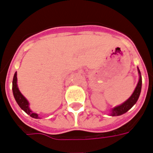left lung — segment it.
Returning <instances> with one entry per match:
<instances>
[{
    "mask_svg": "<svg viewBox=\"0 0 153 153\" xmlns=\"http://www.w3.org/2000/svg\"><path fill=\"white\" fill-rule=\"evenodd\" d=\"M139 74V81L137 83V86L135 88L134 91L133 93V94L130 96L128 100H126L124 103H123L122 105H119V106L115 107L114 108L111 109V116H116V115H121L124 113H126V111L130 110L134 105L136 104V102L138 100V97L140 96L141 90V84H142V81H141V75L140 70L137 68Z\"/></svg>",
    "mask_w": 153,
    "mask_h": 153,
    "instance_id": "obj_1",
    "label": "left lung"
}]
</instances>
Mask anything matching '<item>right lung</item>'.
Segmentation results:
<instances>
[{
    "label": "right lung",
    "instance_id": "add662e5",
    "mask_svg": "<svg viewBox=\"0 0 153 153\" xmlns=\"http://www.w3.org/2000/svg\"><path fill=\"white\" fill-rule=\"evenodd\" d=\"M12 92H13V95H14V97L16 99V102L19 105V106L20 107L21 109H23L25 112L28 114L30 116H31L32 118L39 119V116H38L37 113L32 112L30 108H29V102L23 96V94H21L19 89L18 85H17V72L15 73L14 77H13V81H12Z\"/></svg>",
    "mask_w": 153,
    "mask_h": 153
}]
</instances>
